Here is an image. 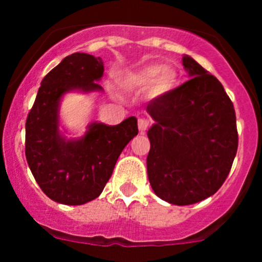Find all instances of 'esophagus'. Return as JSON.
I'll return each instance as SVG.
<instances>
[{"label":"esophagus","mask_w":262,"mask_h":262,"mask_svg":"<svg viewBox=\"0 0 262 262\" xmlns=\"http://www.w3.org/2000/svg\"><path fill=\"white\" fill-rule=\"evenodd\" d=\"M138 126H139V131H140L142 134H144L145 131H147L148 127H149V120L144 119V118H139Z\"/></svg>","instance_id":"esophagus-1"}]
</instances>
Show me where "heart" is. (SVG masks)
<instances>
[{"mask_svg": "<svg viewBox=\"0 0 262 262\" xmlns=\"http://www.w3.org/2000/svg\"><path fill=\"white\" fill-rule=\"evenodd\" d=\"M177 76L172 69H165L160 64L148 66L138 72L129 73L124 78V85L131 88L149 86L156 85L159 92H166L172 86H174Z\"/></svg>", "mask_w": 262, "mask_h": 262, "instance_id": "obj_1", "label": "heart"}]
</instances>
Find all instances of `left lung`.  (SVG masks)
Instances as JSON below:
<instances>
[{"label":"left lung","mask_w":262,"mask_h":262,"mask_svg":"<svg viewBox=\"0 0 262 262\" xmlns=\"http://www.w3.org/2000/svg\"><path fill=\"white\" fill-rule=\"evenodd\" d=\"M190 80L152 99L147 113L148 180L157 196L177 206L216 193L237 152L235 108L223 85L190 56L182 59Z\"/></svg>","instance_id":"left-lung-1"}]
</instances>
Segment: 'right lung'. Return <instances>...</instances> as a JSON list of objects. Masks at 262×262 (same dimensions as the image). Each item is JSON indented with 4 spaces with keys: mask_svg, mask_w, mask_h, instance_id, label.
I'll return each mask as SVG.
<instances>
[{
    "mask_svg": "<svg viewBox=\"0 0 262 262\" xmlns=\"http://www.w3.org/2000/svg\"><path fill=\"white\" fill-rule=\"evenodd\" d=\"M103 61L76 52L48 72L26 120V159L43 193L62 205H84L102 193L123 148L138 135V119L117 126L89 124L81 139L67 140L59 133V103L67 92L102 90Z\"/></svg>",
    "mask_w": 262,
    "mask_h": 262,
    "instance_id": "obj_1",
    "label": "right lung"
}]
</instances>
